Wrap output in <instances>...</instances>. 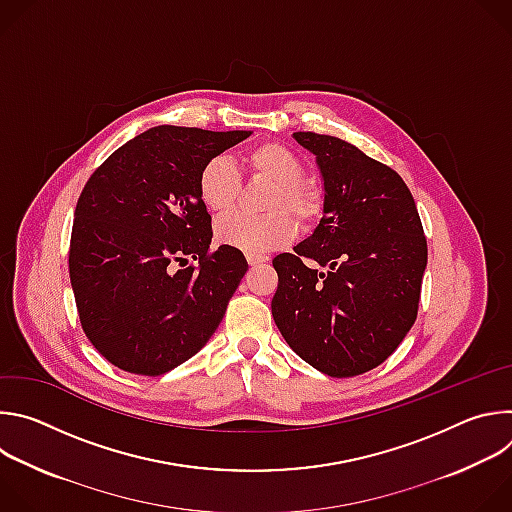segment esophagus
<instances>
[{
    "instance_id": "obj_1",
    "label": "esophagus",
    "mask_w": 512,
    "mask_h": 512,
    "mask_svg": "<svg viewBox=\"0 0 512 512\" xmlns=\"http://www.w3.org/2000/svg\"><path fill=\"white\" fill-rule=\"evenodd\" d=\"M247 261H249V265H251V267H257V265L265 263V261H267V257H263V255H247Z\"/></svg>"
}]
</instances>
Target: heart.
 Instances as JSON below:
<instances>
[{"mask_svg": "<svg viewBox=\"0 0 512 512\" xmlns=\"http://www.w3.org/2000/svg\"><path fill=\"white\" fill-rule=\"evenodd\" d=\"M247 170L273 188L267 194L269 214H229L216 223L218 243L235 247L249 255H265L287 245L298 233V225L288 214H296L302 225H312L322 212V194L302 180L304 166L279 143H261L245 156ZM198 194L202 204L214 214L231 212L241 198V176L225 156L208 160L198 174Z\"/></svg>", "mask_w": 512, "mask_h": 512, "instance_id": "obj_1", "label": "heart"}]
</instances>
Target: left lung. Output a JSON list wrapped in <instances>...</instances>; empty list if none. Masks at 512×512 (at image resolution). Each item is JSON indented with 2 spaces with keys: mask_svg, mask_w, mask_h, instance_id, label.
<instances>
[{
  "mask_svg": "<svg viewBox=\"0 0 512 512\" xmlns=\"http://www.w3.org/2000/svg\"><path fill=\"white\" fill-rule=\"evenodd\" d=\"M324 182L320 225L273 259V320L300 358L328 377L367 373L417 318L427 241L403 178L356 145L294 133Z\"/></svg>",
  "mask_w": 512,
  "mask_h": 512,
  "instance_id": "obj_1",
  "label": "left lung"
}]
</instances>
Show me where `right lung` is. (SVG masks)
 <instances>
[{
    "label": "right lung",
    "mask_w": 512,
    "mask_h": 512,
    "mask_svg": "<svg viewBox=\"0 0 512 512\" xmlns=\"http://www.w3.org/2000/svg\"><path fill=\"white\" fill-rule=\"evenodd\" d=\"M249 135L158 125L123 143L85 184L70 285L87 338L121 371L164 375L221 324L249 265L235 247L210 251L198 174ZM188 258L199 263L177 267Z\"/></svg>",
    "instance_id": "obj_1"
}]
</instances>
